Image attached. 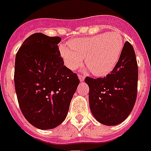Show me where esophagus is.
I'll use <instances>...</instances> for the list:
<instances>
[{
  "instance_id": "obj_1",
  "label": "esophagus",
  "mask_w": 151,
  "mask_h": 151,
  "mask_svg": "<svg viewBox=\"0 0 151 151\" xmlns=\"http://www.w3.org/2000/svg\"><path fill=\"white\" fill-rule=\"evenodd\" d=\"M79 79H80V82H83V81L84 80L85 76H83V75H80V76H79Z\"/></svg>"
}]
</instances>
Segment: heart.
Returning a JSON list of instances; mask_svg holds the SVG:
<instances>
[{
	"mask_svg": "<svg viewBox=\"0 0 151 151\" xmlns=\"http://www.w3.org/2000/svg\"><path fill=\"white\" fill-rule=\"evenodd\" d=\"M69 46L60 45L59 51L66 66L76 70L82 65L83 57L91 73L105 76L116 66L123 47L119 34L108 32L77 38L69 41Z\"/></svg>",
	"mask_w": 151,
	"mask_h": 151,
	"instance_id": "heart-1",
	"label": "heart"
}]
</instances>
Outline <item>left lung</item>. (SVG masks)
<instances>
[{
	"label": "left lung",
	"instance_id": "obj_1",
	"mask_svg": "<svg viewBox=\"0 0 151 151\" xmlns=\"http://www.w3.org/2000/svg\"><path fill=\"white\" fill-rule=\"evenodd\" d=\"M138 77L135 52L127 41L116 66L110 74L104 78H85L89 87L90 109L98 122L115 126L128 117L137 98Z\"/></svg>",
	"mask_w": 151,
	"mask_h": 151
}]
</instances>
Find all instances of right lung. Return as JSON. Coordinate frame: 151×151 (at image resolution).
Masks as SVG:
<instances>
[{"label":"right lung","mask_w":151,"mask_h":151,"mask_svg":"<svg viewBox=\"0 0 151 151\" xmlns=\"http://www.w3.org/2000/svg\"><path fill=\"white\" fill-rule=\"evenodd\" d=\"M61 38L34 33L16 55L14 83L20 111L29 123L41 130L63 123L80 80L63 63Z\"/></svg>","instance_id":"obj_1"}]
</instances>
